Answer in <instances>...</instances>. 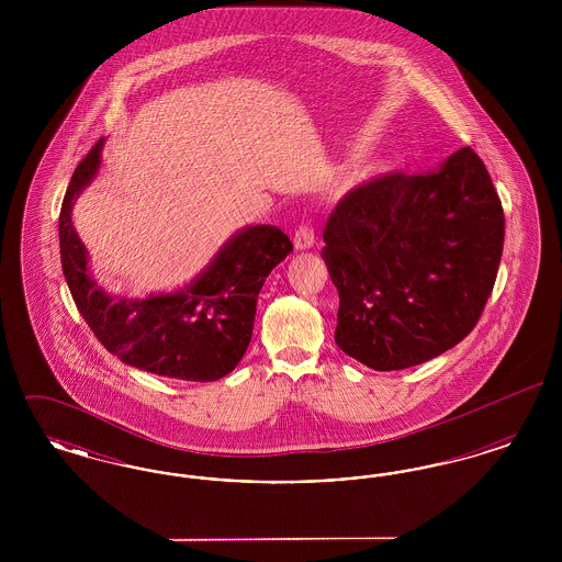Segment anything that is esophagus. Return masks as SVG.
<instances>
[{"mask_svg": "<svg viewBox=\"0 0 562 562\" xmlns=\"http://www.w3.org/2000/svg\"><path fill=\"white\" fill-rule=\"evenodd\" d=\"M294 248L296 250H307L314 246L316 236H314V227L310 223H301L296 229H294Z\"/></svg>", "mask_w": 562, "mask_h": 562, "instance_id": "esophagus-1", "label": "esophagus"}]
</instances>
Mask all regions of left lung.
Here are the masks:
<instances>
[{
  "label": "left lung",
  "instance_id": "8db88e82",
  "mask_svg": "<svg viewBox=\"0 0 562 562\" xmlns=\"http://www.w3.org/2000/svg\"><path fill=\"white\" fill-rule=\"evenodd\" d=\"M504 225L502 200L472 147L434 172H392L349 191L322 248L339 291L337 346L374 371L454 348L493 291Z\"/></svg>",
  "mask_w": 562,
  "mask_h": 562
}]
</instances>
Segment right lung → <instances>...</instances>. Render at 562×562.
Masks as SVG:
<instances>
[{
  "mask_svg": "<svg viewBox=\"0 0 562 562\" xmlns=\"http://www.w3.org/2000/svg\"><path fill=\"white\" fill-rule=\"evenodd\" d=\"M101 149L103 138L78 164L58 216L63 273L83 321L108 351L134 369L183 381L232 373L250 344L263 282L293 241L273 225H252L225 241L183 291L113 299L92 280L71 223L74 200L94 179Z\"/></svg>",
  "mask_w": 562,
  "mask_h": 562,
  "instance_id": "obj_1",
  "label": "right lung"
}]
</instances>
